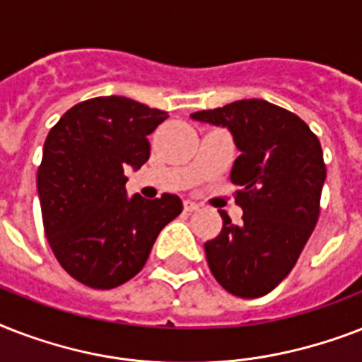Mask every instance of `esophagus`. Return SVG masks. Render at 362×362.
Listing matches in <instances>:
<instances>
[{"label": "esophagus", "mask_w": 362, "mask_h": 362, "mask_svg": "<svg viewBox=\"0 0 362 362\" xmlns=\"http://www.w3.org/2000/svg\"><path fill=\"white\" fill-rule=\"evenodd\" d=\"M184 210H186V212H195V210H199V203H195L192 199H186V201H184Z\"/></svg>", "instance_id": "esophagus-1"}]
</instances>
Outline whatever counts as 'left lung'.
I'll list each match as a JSON object with an SVG mask.
<instances>
[{"instance_id": "1", "label": "left lung", "mask_w": 362, "mask_h": 362, "mask_svg": "<svg viewBox=\"0 0 362 362\" xmlns=\"http://www.w3.org/2000/svg\"><path fill=\"white\" fill-rule=\"evenodd\" d=\"M193 120L231 131L240 150L231 182L240 186L242 223L221 212L220 235L204 244L212 274L242 298L270 293L297 263L320 218L327 169L320 139L297 115L263 99H242Z\"/></svg>"}]
</instances>
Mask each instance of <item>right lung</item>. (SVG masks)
<instances>
[{"label": "right lung", "instance_id": "obj_1", "mask_svg": "<svg viewBox=\"0 0 362 362\" xmlns=\"http://www.w3.org/2000/svg\"><path fill=\"white\" fill-rule=\"evenodd\" d=\"M167 112L109 95L75 105L48 133L37 170L42 226L76 281L112 289L139 274L159 231L182 212L178 195L127 197L124 169L150 158L148 135Z\"/></svg>", "mask_w": 362, "mask_h": 362}]
</instances>
